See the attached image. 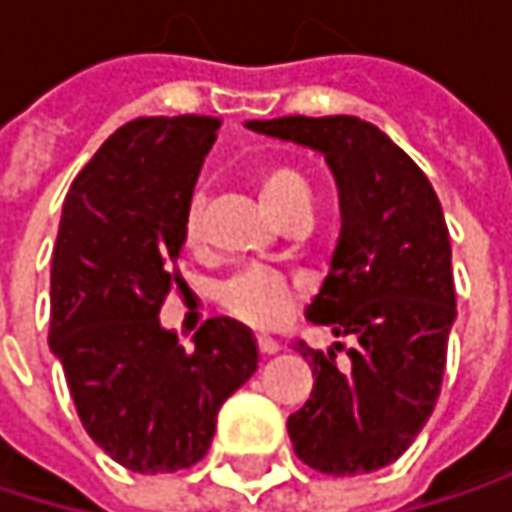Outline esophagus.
<instances>
[{
    "mask_svg": "<svg viewBox=\"0 0 512 512\" xmlns=\"http://www.w3.org/2000/svg\"><path fill=\"white\" fill-rule=\"evenodd\" d=\"M257 350H260V356H275L281 350V344L272 338H257Z\"/></svg>",
    "mask_w": 512,
    "mask_h": 512,
    "instance_id": "obj_1",
    "label": "esophagus"
}]
</instances>
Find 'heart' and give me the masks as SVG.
<instances>
[{
	"instance_id": "b5f03b06",
	"label": "heart",
	"mask_w": 512,
	"mask_h": 512,
	"mask_svg": "<svg viewBox=\"0 0 512 512\" xmlns=\"http://www.w3.org/2000/svg\"><path fill=\"white\" fill-rule=\"evenodd\" d=\"M257 195H260V204L266 207V213L272 219L284 216L287 210H293L299 204L311 207L308 180L296 168H290V165H269V168H263L260 177H257ZM183 231H186V243L198 246V240H201V204L198 201H192V207L186 213V228ZM216 299L240 323H246L252 329H275V326H281L293 314L299 290L281 272L246 269V272L228 278L216 290Z\"/></svg>"
}]
</instances>
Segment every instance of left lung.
Here are the masks:
<instances>
[{
    "label": "left lung",
    "instance_id": "1",
    "mask_svg": "<svg viewBox=\"0 0 512 512\" xmlns=\"http://www.w3.org/2000/svg\"><path fill=\"white\" fill-rule=\"evenodd\" d=\"M246 127L326 156L341 201V237L305 317L356 347L338 367L335 350L296 344L314 391L287 418L293 451L335 477L376 471L415 442L445 376L457 293L439 195L379 127L353 115Z\"/></svg>",
    "mask_w": 512,
    "mask_h": 512
}]
</instances>
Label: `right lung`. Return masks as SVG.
Returning a JSON list of instances; mask_svg holds the SVG:
<instances>
[{"label":"right lung","instance_id":"1","mask_svg":"<svg viewBox=\"0 0 512 512\" xmlns=\"http://www.w3.org/2000/svg\"><path fill=\"white\" fill-rule=\"evenodd\" d=\"M219 118H136L76 174L50 275V350L85 433L130 471L189 468L210 451L222 403L257 370L252 332L213 317L183 350L159 308Z\"/></svg>","mask_w":512,"mask_h":512}]
</instances>
